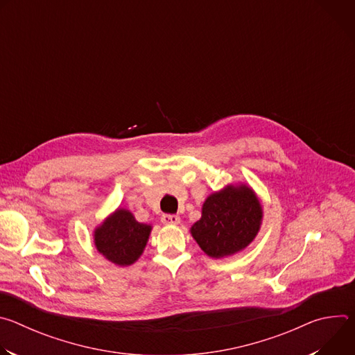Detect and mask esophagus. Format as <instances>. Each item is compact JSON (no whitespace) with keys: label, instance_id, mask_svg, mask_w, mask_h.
Here are the masks:
<instances>
[{"label":"esophagus","instance_id":"34e87169","mask_svg":"<svg viewBox=\"0 0 355 355\" xmlns=\"http://www.w3.org/2000/svg\"><path fill=\"white\" fill-rule=\"evenodd\" d=\"M181 220V218L178 215H171V214H164L162 216V222L164 225H178Z\"/></svg>","mask_w":355,"mask_h":355}]
</instances>
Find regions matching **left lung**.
Instances as JSON below:
<instances>
[{"label":"left lung","mask_w":355,"mask_h":355,"mask_svg":"<svg viewBox=\"0 0 355 355\" xmlns=\"http://www.w3.org/2000/svg\"><path fill=\"white\" fill-rule=\"evenodd\" d=\"M261 205L247 187H227L211 195L191 233L209 257L220 259L247 247L261 223Z\"/></svg>","instance_id":"1"}]
</instances>
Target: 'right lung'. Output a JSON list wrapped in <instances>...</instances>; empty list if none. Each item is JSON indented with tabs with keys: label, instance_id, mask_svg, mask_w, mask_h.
Wrapping results in <instances>:
<instances>
[{
	"label": "right lung",
	"instance_id": "add662e5",
	"mask_svg": "<svg viewBox=\"0 0 355 355\" xmlns=\"http://www.w3.org/2000/svg\"><path fill=\"white\" fill-rule=\"evenodd\" d=\"M151 227L136 222L126 209H118L95 230V245L118 266L133 264L143 252Z\"/></svg>",
	"mask_w": 355,
	"mask_h": 355
}]
</instances>
